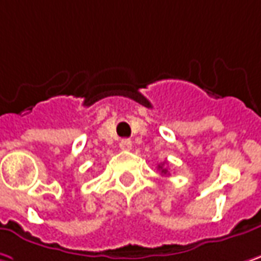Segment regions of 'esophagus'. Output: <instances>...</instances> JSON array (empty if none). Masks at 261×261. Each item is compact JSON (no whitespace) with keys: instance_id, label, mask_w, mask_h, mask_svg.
Here are the masks:
<instances>
[{"instance_id":"1","label":"esophagus","mask_w":261,"mask_h":261,"mask_svg":"<svg viewBox=\"0 0 261 261\" xmlns=\"http://www.w3.org/2000/svg\"><path fill=\"white\" fill-rule=\"evenodd\" d=\"M119 147H121V150H130L131 147H133V143L128 139H124V140L119 142Z\"/></svg>"}]
</instances>
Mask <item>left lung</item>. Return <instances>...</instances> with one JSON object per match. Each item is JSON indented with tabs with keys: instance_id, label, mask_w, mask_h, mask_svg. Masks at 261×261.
I'll return each instance as SVG.
<instances>
[{
	"instance_id": "obj_1",
	"label": "left lung",
	"mask_w": 261,
	"mask_h": 261,
	"mask_svg": "<svg viewBox=\"0 0 261 261\" xmlns=\"http://www.w3.org/2000/svg\"><path fill=\"white\" fill-rule=\"evenodd\" d=\"M158 170H160V171H161V174H164V176H167V174H168V170H167V168H165V167H164V164H160V165H158Z\"/></svg>"
}]
</instances>
